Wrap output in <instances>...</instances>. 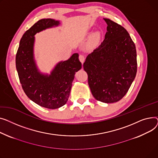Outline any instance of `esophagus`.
I'll return each instance as SVG.
<instances>
[{
  "instance_id": "esophagus-1",
  "label": "esophagus",
  "mask_w": 158,
  "mask_h": 158,
  "mask_svg": "<svg viewBox=\"0 0 158 158\" xmlns=\"http://www.w3.org/2000/svg\"><path fill=\"white\" fill-rule=\"evenodd\" d=\"M85 59V56H83V55H79V60L81 62V64H83V62H84Z\"/></svg>"
}]
</instances>
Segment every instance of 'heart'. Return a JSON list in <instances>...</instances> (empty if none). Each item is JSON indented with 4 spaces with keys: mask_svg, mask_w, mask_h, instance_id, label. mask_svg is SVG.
<instances>
[{
    "mask_svg": "<svg viewBox=\"0 0 158 158\" xmlns=\"http://www.w3.org/2000/svg\"><path fill=\"white\" fill-rule=\"evenodd\" d=\"M95 39H96V36H95V35H94V37H93V38H92V40H95Z\"/></svg>",
    "mask_w": 158,
    "mask_h": 158,
    "instance_id": "b5f03b06",
    "label": "heart"
}]
</instances>
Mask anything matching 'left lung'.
<instances>
[{
	"mask_svg": "<svg viewBox=\"0 0 158 158\" xmlns=\"http://www.w3.org/2000/svg\"><path fill=\"white\" fill-rule=\"evenodd\" d=\"M104 41L83 63L88 83L94 98L105 103L121 99L137 71L135 43L123 27L108 18Z\"/></svg>",
	"mask_w": 158,
	"mask_h": 158,
	"instance_id": "obj_1",
	"label": "left lung"
}]
</instances>
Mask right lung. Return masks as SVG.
<instances>
[{
  "instance_id": "1",
  "label": "right lung",
  "mask_w": 158,
  "mask_h": 158,
  "mask_svg": "<svg viewBox=\"0 0 158 158\" xmlns=\"http://www.w3.org/2000/svg\"><path fill=\"white\" fill-rule=\"evenodd\" d=\"M60 22L44 18L27 30L20 41L16 55V68L25 94L38 105L59 108L67 103L76 72L81 69L77 53L58 62L50 74L40 71L34 58V35L46 29L58 27Z\"/></svg>"
}]
</instances>
